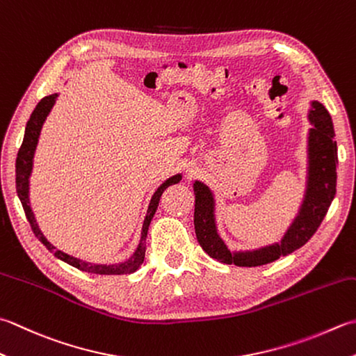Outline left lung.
<instances>
[{"instance_id": "obj_1", "label": "left lung", "mask_w": 356, "mask_h": 356, "mask_svg": "<svg viewBox=\"0 0 356 356\" xmlns=\"http://www.w3.org/2000/svg\"><path fill=\"white\" fill-rule=\"evenodd\" d=\"M309 120L313 128L309 131L307 190L299 213L284 234L281 243H273L253 252H229L216 228L211 190L202 182H194V229L197 242L208 256L238 267H257L293 253L316 233L337 194L338 149L332 117L319 102H312Z\"/></svg>"}]
</instances>
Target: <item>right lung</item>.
I'll use <instances>...</instances> for the list:
<instances>
[{
	"instance_id": "obj_1",
	"label": "right lung",
	"mask_w": 356,
	"mask_h": 356,
	"mask_svg": "<svg viewBox=\"0 0 356 356\" xmlns=\"http://www.w3.org/2000/svg\"><path fill=\"white\" fill-rule=\"evenodd\" d=\"M57 97H58V94L47 95V97H44V99H41L37 106H35L33 113L29 118V122H27V124H26L23 143H21V148H19L18 156H17L15 184H17V193H18V197L21 200V205H23V208H24L26 218H27V220H29L33 234L41 241V243L46 245V248L49 250V252H52L54 256H57L58 259L65 261L66 264H69V266H72V267L79 268L81 271H88V273H95V275H129V273H134V271L138 270V267H140L143 264L145 250H146V234H148L151 219L154 218V214H156L160 197H162V194H163L166 188L174 185V184H179L180 179H182V176H180V174H177V176H172V177L166 180L165 184H162L157 188V191L154 193V196H152V199L149 202L148 211H146V218L143 220L140 243H138V247L134 252V254H132L128 261H124L122 264H113V266H97V264L83 262L80 259H76V257H74V256H69L66 253L60 252V250L55 248L51 242H47V239L43 236V233H41V229L38 228V224L33 218V213H32L31 205H29V176H31V171H32L33 152H35V148H37L41 127H43L47 114L51 113V109H52L55 99H57Z\"/></svg>"
}]
</instances>
